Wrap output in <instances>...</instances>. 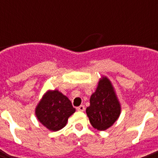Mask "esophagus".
Here are the masks:
<instances>
[{
    "mask_svg": "<svg viewBox=\"0 0 158 158\" xmlns=\"http://www.w3.org/2000/svg\"><path fill=\"white\" fill-rule=\"evenodd\" d=\"M77 110H79V111H84V110H85V106H84V105H80L79 106L77 107Z\"/></svg>",
    "mask_w": 158,
    "mask_h": 158,
    "instance_id": "34e87169",
    "label": "esophagus"
}]
</instances>
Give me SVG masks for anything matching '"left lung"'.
I'll list each match as a JSON object with an SVG mask.
<instances>
[{"label":"left lung","instance_id":"1","mask_svg":"<svg viewBox=\"0 0 158 158\" xmlns=\"http://www.w3.org/2000/svg\"><path fill=\"white\" fill-rule=\"evenodd\" d=\"M120 110L112 84L106 77H102L90 98V106L86 109L89 121L98 130H106L117 120Z\"/></svg>","mask_w":158,"mask_h":158}]
</instances>
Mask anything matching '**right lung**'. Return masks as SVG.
Returning a JSON list of instances; mask_svg holds the SVG:
<instances>
[{
    "label": "right lung",
    "instance_id": "1",
    "mask_svg": "<svg viewBox=\"0 0 158 158\" xmlns=\"http://www.w3.org/2000/svg\"><path fill=\"white\" fill-rule=\"evenodd\" d=\"M71 102L58 90L48 91L35 109L38 120L51 131H58L66 125L68 118L74 113Z\"/></svg>",
    "mask_w": 158,
    "mask_h": 158
}]
</instances>
